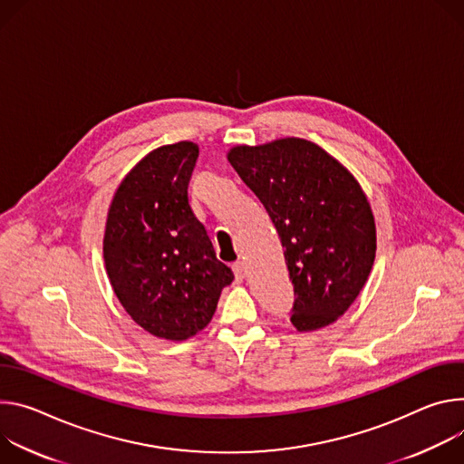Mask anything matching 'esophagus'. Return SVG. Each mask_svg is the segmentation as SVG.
I'll use <instances>...</instances> for the list:
<instances>
[{
  "mask_svg": "<svg viewBox=\"0 0 464 464\" xmlns=\"http://www.w3.org/2000/svg\"><path fill=\"white\" fill-rule=\"evenodd\" d=\"M232 269H234V275H236L237 280H243V278L246 276V267H245L243 262H236V264L232 266Z\"/></svg>",
  "mask_w": 464,
  "mask_h": 464,
  "instance_id": "esophagus-1",
  "label": "esophagus"
}]
</instances>
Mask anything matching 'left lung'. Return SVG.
Listing matches in <instances>:
<instances>
[{"label":"left lung","mask_w":464,"mask_h":464,"mask_svg":"<svg viewBox=\"0 0 464 464\" xmlns=\"http://www.w3.org/2000/svg\"><path fill=\"white\" fill-rule=\"evenodd\" d=\"M227 159L278 232L296 295L291 324L315 332L335 323L367 284L376 258V223L363 188L304 138L236 145Z\"/></svg>","instance_id":"1"}]
</instances>
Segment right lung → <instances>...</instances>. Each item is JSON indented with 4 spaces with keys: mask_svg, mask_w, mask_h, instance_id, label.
<instances>
[{
    "mask_svg": "<svg viewBox=\"0 0 464 464\" xmlns=\"http://www.w3.org/2000/svg\"><path fill=\"white\" fill-rule=\"evenodd\" d=\"M197 157L198 145L188 140L147 152L120 182L102 237L107 275L125 312L168 341L206 328L234 280L188 200Z\"/></svg>",
    "mask_w": 464,
    "mask_h": 464,
    "instance_id": "add662e5",
    "label": "right lung"
}]
</instances>
